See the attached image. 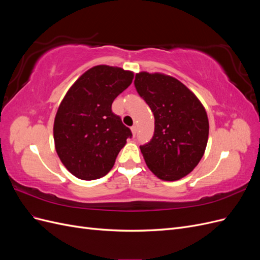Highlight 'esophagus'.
Listing matches in <instances>:
<instances>
[{
    "mask_svg": "<svg viewBox=\"0 0 260 260\" xmlns=\"http://www.w3.org/2000/svg\"><path fill=\"white\" fill-rule=\"evenodd\" d=\"M137 125H133V127H131V132H132V136L133 137H136V135H137Z\"/></svg>",
    "mask_w": 260,
    "mask_h": 260,
    "instance_id": "obj_1",
    "label": "esophagus"
}]
</instances>
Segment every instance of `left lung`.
<instances>
[{
  "instance_id": "left-lung-1",
  "label": "left lung",
  "mask_w": 260,
  "mask_h": 260,
  "mask_svg": "<svg viewBox=\"0 0 260 260\" xmlns=\"http://www.w3.org/2000/svg\"><path fill=\"white\" fill-rule=\"evenodd\" d=\"M135 85L155 118L153 139L140 146L147 167L160 180H180L193 171L205 153L209 133L206 109L171 76L141 72Z\"/></svg>"
}]
</instances>
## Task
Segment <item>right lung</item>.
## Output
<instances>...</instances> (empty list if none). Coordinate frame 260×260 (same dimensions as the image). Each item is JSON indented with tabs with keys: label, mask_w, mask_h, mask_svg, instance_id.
Wrapping results in <instances>:
<instances>
[{
	"label": "right lung",
	"mask_w": 260,
	"mask_h": 260,
	"mask_svg": "<svg viewBox=\"0 0 260 260\" xmlns=\"http://www.w3.org/2000/svg\"><path fill=\"white\" fill-rule=\"evenodd\" d=\"M130 70L98 65L70 86L55 116V149L70 174L95 180L108 174L131 131L112 112L114 100L131 84Z\"/></svg>",
	"instance_id": "right-lung-1"
}]
</instances>
